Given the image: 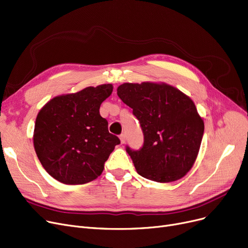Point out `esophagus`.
I'll return each instance as SVG.
<instances>
[{"label":"esophagus","instance_id":"1","mask_svg":"<svg viewBox=\"0 0 248 248\" xmlns=\"http://www.w3.org/2000/svg\"><path fill=\"white\" fill-rule=\"evenodd\" d=\"M120 139H121L122 144H124V142H125V135H124V134H122V135L120 136Z\"/></svg>","mask_w":248,"mask_h":248}]
</instances>
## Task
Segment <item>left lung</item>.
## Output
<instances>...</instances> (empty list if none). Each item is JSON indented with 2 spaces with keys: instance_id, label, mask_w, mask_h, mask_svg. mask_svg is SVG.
<instances>
[{
  "instance_id": "1",
  "label": "left lung",
  "mask_w": 248,
  "mask_h": 248,
  "mask_svg": "<svg viewBox=\"0 0 248 248\" xmlns=\"http://www.w3.org/2000/svg\"><path fill=\"white\" fill-rule=\"evenodd\" d=\"M117 95L143 131L141 148L125 146L138 173L157 182L184 177L197 159L204 128L195 103L166 84L124 83Z\"/></svg>"
}]
</instances>
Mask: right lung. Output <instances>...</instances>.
I'll return each mask as SVG.
<instances>
[{
    "label": "right lung",
    "mask_w": 248,
    "mask_h": 248,
    "mask_svg": "<svg viewBox=\"0 0 248 248\" xmlns=\"http://www.w3.org/2000/svg\"><path fill=\"white\" fill-rule=\"evenodd\" d=\"M112 92L111 84L58 96L39 111L34 126L36 155L47 173L66 185L97 178L105 161L121 144L99 113Z\"/></svg>",
    "instance_id": "1"
}]
</instances>
